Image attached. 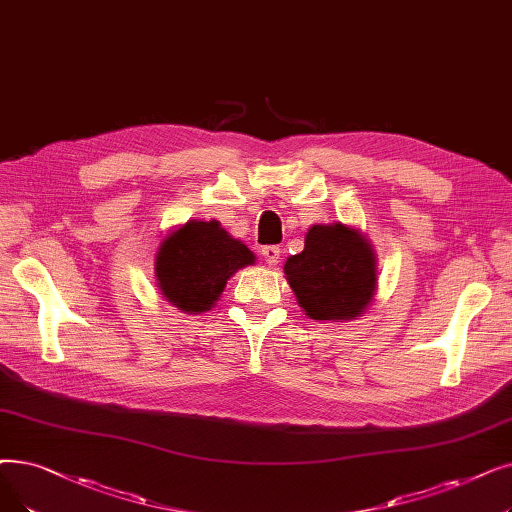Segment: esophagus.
Instances as JSON below:
<instances>
[{
    "instance_id": "1",
    "label": "esophagus",
    "mask_w": 512,
    "mask_h": 512,
    "mask_svg": "<svg viewBox=\"0 0 512 512\" xmlns=\"http://www.w3.org/2000/svg\"><path fill=\"white\" fill-rule=\"evenodd\" d=\"M261 255L270 265H276L280 259V247L278 244H265V247H261Z\"/></svg>"
}]
</instances>
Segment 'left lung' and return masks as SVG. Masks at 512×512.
<instances>
[{
  "mask_svg": "<svg viewBox=\"0 0 512 512\" xmlns=\"http://www.w3.org/2000/svg\"><path fill=\"white\" fill-rule=\"evenodd\" d=\"M370 244L347 226H314L305 249L288 257L284 274L305 314L314 320L360 316L376 291Z\"/></svg>",
  "mask_w": 512,
  "mask_h": 512,
  "instance_id": "obj_1",
  "label": "left lung"
}]
</instances>
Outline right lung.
I'll return each mask as SVG.
<instances>
[{
	"mask_svg": "<svg viewBox=\"0 0 512 512\" xmlns=\"http://www.w3.org/2000/svg\"><path fill=\"white\" fill-rule=\"evenodd\" d=\"M255 261L217 221H188L159 249L157 282L161 293L184 311H205L224 293L228 278Z\"/></svg>",
	"mask_w": 512,
	"mask_h": 512,
	"instance_id": "1",
	"label": "right lung"
}]
</instances>
